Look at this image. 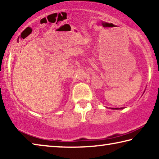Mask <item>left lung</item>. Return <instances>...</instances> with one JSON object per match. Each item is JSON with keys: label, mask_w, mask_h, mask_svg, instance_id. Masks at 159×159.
Returning <instances> with one entry per match:
<instances>
[{"label": "left lung", "mask_w": 159, "mask_h": 159, "mask_svg": "<svg viewBox=\"0 0 159 159\" xmlns=\"http://www.w3.org/2000/svg\"><path fill=\"white\" fill-rule=\"evenodd\" d=\"M111 109H124L123 108V107H121V108H111Z\"/></svg>", "instance_id": "obj_1"}]
</instances>
